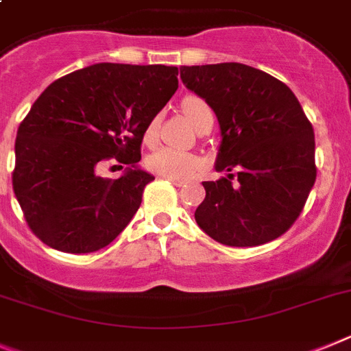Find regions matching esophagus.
<instances>
[{
  "mask_svg": "<svg viewBox=\"0 0 351 351\" xmlns=\"http://www.w3.org/2000/svg\"><path fill=\"white\" fill-rule=\"evenodd\" d=\"M164 178H166V180H169V182H171L173 185H176V187H184V185H185V182H184V180H178V178H169V176H164Z\"/></svg>",
  "mask_w": 351,
  "mask_h": 351,
  "instance_id": "34e87169",
  "label": "esophagus"
}]
</instances>
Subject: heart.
<instances>
[{
	"mask_svg": "<svg viewBox=\"0 0 351 351\" xmlns=\"http://www.w3.org/2000/svg\"><path fill=\"white\" fill-rule=\"evenodd\" d=\"M182 109H184L185 117L189 118L191 123H196L201 117L208 114L210 108L208 104L203 99L196 95L185 97L184 102H182ZM158 127V117H155L154 120L148 123L145 132L146 141H154L155 132H157ZM148 166H150L152 171H155L160 176H169V178H178V180H187L193 178L197 171L201 169L203 162L196 155L185 154V152L175 150V148H169V146H164V148H158L157 152L150 155L148 158Z\"/></svg>",
	"mask_w": 351,
	"mask_h": 351,
	"instance_id": "obj_1",
	"label": "heart"
}]
</instances>
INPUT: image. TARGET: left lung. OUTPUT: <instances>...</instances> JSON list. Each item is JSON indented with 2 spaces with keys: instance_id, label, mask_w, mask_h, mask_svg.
Here are the masks:
<instances>
[{
  "instance_id": "8db88e82",
  "label": "left lung",
  "mask_w": 351,
  "mask_h": 351,
  "mask_svg": "<svg viewBox=\"0 0 351 351\" xmlns=\"http://www.w3.org/2000/svg\"><path fill=\"white\" fill-rule=\"evenodd\" d=\"M180 77L215 112V171H228L203 182L197 226L231 247L276 240L300 215L316 180L315 130L302 106L279 79L242 63L182 66Z\"/></svg>"
}]
</instances>
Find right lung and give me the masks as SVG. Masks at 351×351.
Here are the masks:
<instances>
[{
  "label": "right lung",
  "mask_w": 351,
  "mask_h": 351,
  "mask_svg": "<svg viewBox=\"0 0 351 351\" xmlns=\"http://www.w3.org/2000/svg\"><path fill=\"white\" fill-rule=\"evenodd\" d=\"M178 69L97 63L44 90L17 130L14 193L33 233L56 251L106 247L132 221L154 176L139 167L146 127L175 95ZM130 166L102 179L96 166Z\"/></svg>",
  "instance_id": "1"
}]
</instances>
